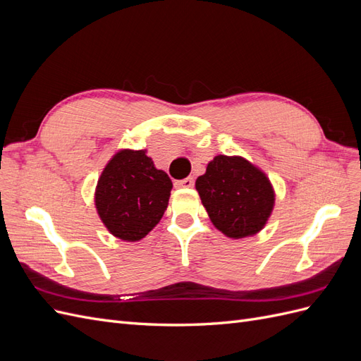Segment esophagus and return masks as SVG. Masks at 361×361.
Masks as SVG:
<instances>
[{"label": "esophagus", "instance_id": "obj_1", "mask_svg": "<svg viewBox=\"0 0 361 361\" xmlns=\"http://www.w3.org/2000/svg\"><path fill=\"white\" fill-rule=\"evenodd\" d=\"M176 185L179 188H192L194 187V178H185L182 180H178Z\"/></svg>", "mask_w": 361, "mask_h": 361}]
</instances>
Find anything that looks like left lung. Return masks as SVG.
I'll return each instance as SVG.
<instances>
[{
  "instance_id": "left-lung-1",
  "label": "left lung",
  "mask_w": 361,
  "mask_h": 361,
  "mask_svg": "<svg viewBox=\"0 0 361 361\" xmlns=\"http://www.w3.org/2000/svg\"><path fill=\"white\" fill-rule=\"evenodd\" d=\"M195 190L212 224L233 239L260 232L276 202L267 174L243 157H215Z\"/></svg>"
}]
</instances>
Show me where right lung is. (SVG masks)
<instances>
[{
    "label": "right lung",
    "instance_id": "right-lung-1",
    "mask_svg": "<svg viewBox=\"0 0 361 361\" xmlns=\"http://www.w3.org/2000/svg\"><path fill=\"white\" fill-rule=\"evenodd\" d=\"M171 188L169 174L155 167L146 150H118L97 180L96 211L111 235L140 241L159 223Z\"/></svg>",
    "mask_w": 361,
    "mask_h": 361
}]
</instances>
